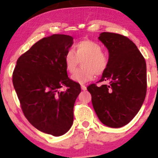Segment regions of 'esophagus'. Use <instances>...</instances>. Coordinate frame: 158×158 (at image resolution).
Listing matches in <instances>:
<instances>
[{"label":"esophagus","mask_w":158,"mask_h":158,"mask_svg":"<svg viewBox=\"0 0 158 158\" xmlns=\"http://www.w3.org/2000/svg\"><path fill=\"white\" fill-rule=\"evenodd\" d=\"M81 90H87L86 86H85V85H81Z\"/></svg>","instance_id":"1"}]
</instances>
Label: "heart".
<instances>
[{"label":"heart","instance_id":"obj_1","mask_svg":"<svg viewBox=\"0 0 158 158\" xmlns=\"http://www.w3.org/2000/svg\"><path fill=\"white\" fill-rule=\"evenodd\" d=\"M84 68L78 70L72 75V80L79 84H85L94 79L95 75H102L109 65V57L99 43L92 40H82L74 45L73 50H69L64 55V65L69 73H73L79 61Z\"/></svg>","mask_w":158,"mask_h":158}]
</instances>
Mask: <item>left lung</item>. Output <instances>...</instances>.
<instances>
[{"label": "left lung", "instance_id": "1", "mask_svg": "<svg viewBox=\"0 0 158 158\" xmlns=\"http://www.w3.org/2000/svg\"><path fill=\"white\" fill-rule=\"evenodd\" d=\"M99 39L109 52V65L98 82L87 88L98 118L111 128L126 126L140 109L147 89L146 64L133 41L126 36L102 32Z\"/></svg>", "mask_w": 158, "mask_h": 158}]
</instances>
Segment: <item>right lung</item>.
I'll return each mask as SVG.
<instances>
[{"mask_svg":"<svg viewBox=\"0 0 158 158\" xmlns=\"http://www.w3.org/2000/svg\"><path fill=\"white\" fill-rule=\"evenodd\" d=\"M73 37L54 34L43 38L18 59L12 82L21 108L39 131L56 137L72 126L73 107L80 85L68 77L64 55ZM66 86L65 92H59Z\"/></svg>","mask_w":158,"mask_h":158,"instance_id":"right-lung-1","label":"right lung"}]
</instances>
